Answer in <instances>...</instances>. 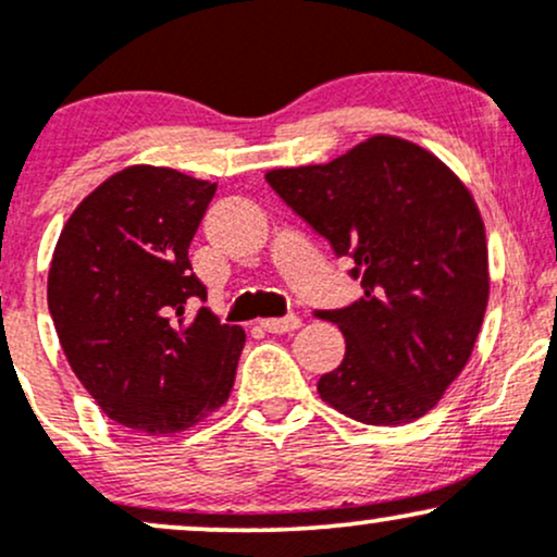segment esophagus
Masks as SVG:
<instances>
[{
  "label": "esophagus",
  "instance_id": "esophagus-1",
  "mask_svg": "<svg viewBox=\"0 0 557 557\" xmlns=\"http://www.w3.org/2000/svg\"><path fill=\"white\" fill-rule=\"evenodd\" d=\"M261 327L267 332H274V335H283V332H296L300 327V319L296 314L283 317V319H261Z\"/></svg>",
  "mask_w": 557,
  "mask_h": 557
}]
</instances>
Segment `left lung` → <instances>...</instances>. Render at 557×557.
<instances>
[{"mask_svg":"<svg viewBox=\"0 0 557 557\" xmlns=\"http://www.w3.org/2000/svg\"><path fill=\"white\" fill-rule=\"evenodd\" d=\"M287 207L356 261L363 296L319 311L345 335V359L319 395L374 426L417 421L463 372L490 298L479 207L443 159L372 136L327 164L267 172Z\"/></svg>","mask_w":557,"mask_h":557,"instance_id":"obj_1","label":"left lung"}]
</instances>
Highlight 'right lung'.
<instances>
[{
	"instance_id": "add662e5",
	"label": "right lung",
	"mask_w": 557,
	"mask_h": 557,
	"mask_svg": "<svg viewBox=\"0 0 557 557\" xmlns=\"http://www.w3.org/2000/svg\"><path fill=\"white\" fill-rule=\"evenodd\" d=\"M216 183L133 164L70 214L49 267V314L70 369L112 421L177 434L222 408L246 332L185 304L207 298L188 246Z\"/></svg>"
}]
</instances>
